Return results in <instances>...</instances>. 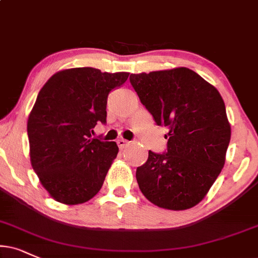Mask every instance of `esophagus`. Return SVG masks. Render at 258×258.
I'll return each instance as SVG.
<instances>
[{"mask_svg": "<svg viewBox=\"0 0 258 258\" xmlns=\"http://www.w3.org/2000/svg\"><path fill=\"white\" fill-rule=\"evenodd\" d=\"M117 145H118V147L120 149H123L129 145V142L126 141V140H124V139H119V140H117Z\"/></svg>", "mask_w": 258, "mask_h": 258, "instance_id": "1", "label": "esophagus"}]
</instances>
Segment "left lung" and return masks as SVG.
Masks as SVG:
<instances>
[{"instance_id": "8db88e82", "label": "left lung", "mask_w": 258, "mask_h": 258, "mask_svg": "<svg viewBox=\"0 0 258 258\" xmlns=\"http://www.w3.org/2000/svg\"><path fill=\"white\" fill-rule=\"evenodd\" d=\"M130 84L155 123L168 128L166 153L149 151L136 170L140 190L160 208H192L226 160L231 124L220 93L185 67L132 74Z\"/></svg>"}]
</instances>
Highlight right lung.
I'll return each instance as SVG.
<instances>
[{
    "mask_svg": "<svg viewBox=\"0 0 258 258\" xmlns=\"http://www.w3.org/2000/svg\"><path fill=\"white\" fill-rule=\"evenodd\" d=\"M129 73L63 69L38 93L27 120L30 158L49 195L63 205H80L99 192L118 153L116 142L92 139L106 122L107 95Z\"/></svg>",
    "mask_w": 258,
    "mask_h": 258,
    "instance_id": "add662e5",
    "label": "right lung"
}]
</instances>
